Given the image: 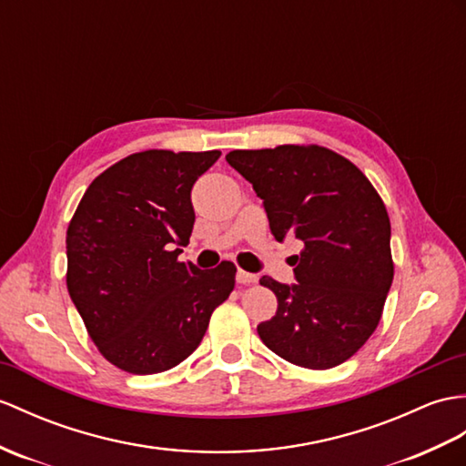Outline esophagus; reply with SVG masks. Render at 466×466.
<instances>
[{"label":"esophagus","instance_id":"34e87169","mask_svg":"<svg viewBox=\"0 0 466 466\" xmlns=\"http://www.w3.org/2000/svg\"><path fill=\"white\" fill-rule=\"evenodd\" d=\"M236 279H238V284H254L256 279H258V276L250 274V272H244V269H238Z\"/></svg>","mask_w":466,"mask_h":466}]
</instances>
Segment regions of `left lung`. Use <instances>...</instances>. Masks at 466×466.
<instances>
[{"label":"left lung","instance_id":"1","mask_svg":"<svg viewBox=\"0 0 466 466\" xmlns=\"http://www.w3.org/2000/svg\"><path fill=\"white\" fill-rule=\"evenodd\" d=\"M232 168L264 200L269 230L304 248L291 256L298 284L264 276L278 298L259 339L306 370H331L380 326L393 282L391 222L380 192L351 160L319 145L232 150Z\"/></svg>","mask_w":466,"mask_h":466}]
</instances>
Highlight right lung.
Wrapping results in <instances>:
<instances>
[{
	"instance_id": "right-lung-1",
	"label": "right lung",
	"mask_w": 466,
	"mask_h": 466,
	"mask_svg": "<svg viewBox=\"0 0 466 466\" xmlns=\"http://www.w3.org/2000/svg\"><path fill=\"white\" fill-rule=\"evenodd\" d=\"M222 153L150 148L103 170L67 226V289L106 361L133 375L168 371L198 348L228 299L236 266L178 262L194 226L192 184Z\"/></svg>"
}]
</instances>
